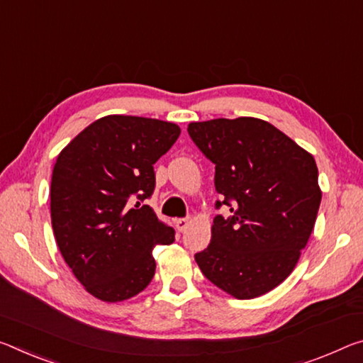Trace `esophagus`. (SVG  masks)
I'll use <instances>...</instances> for the list:
<instances>
[{
    "label": "esophagus",
    "instance_id": "esophagus-1",
    "mask_svg": "<svg viewBox=\"0 0 363 363\" xmlns=\"http://www.w3.org/2000/svg\"><path fill=\"white\" fill-rule=\"evenodd\" d=\"M189 223H191V220H189V218H177V220H174L176 229H177V231H179V233L186 231V228L189 226Z\"/></svg>",
    "mask_w": 363,
    "mask_h": 363
}]
</instances>
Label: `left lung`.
Returning a JSON list of instances; mask_svg holds the SVG:
<instances>
[{
	"instance_id": "1",
	"label": "left lung",
	"mask_w": 363,
	"mask_h": 363,
	"mask_svg": "<svg viewBox=\"0 0 363 363\" xmlns=\"http://www.w3.org/2000/svg\"><path fill=\"white\" fill-rule=\"evenodd\" d=\"M187 132L215 164V208H229L215 216L195 262L228 294H267L291 274L313 231L321 202L315 160L255 118L191 123Z\"/></svg>"
}]
</instances>
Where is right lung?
Returning <instances> with one entry per match:
<instances>
[{
	"label": "right lung",
	"mask_w": 363,
	"mask_h": 363,
	"mask_svg": "<svg viewBox=\"0 0 363 363\" xmlns=\"http://www.w3.org/2000/svg\"><path fill=\"white\" fill-rule=\"evenodd\" d=\"M181 129L166 121L105 116L85 128L56 160L51 226L67 267L91 296L119 302L142 292L155 274V245L174 229L150 205L153 164Z\"/></svg>",
	"instance_id": "right-lung-1"
}]
</instances>
